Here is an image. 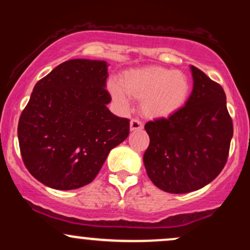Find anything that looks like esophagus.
<instances>
[{
    "label": "esophagus",
    "mask_w": 250,
    "mask_h": 250,
    "mask_svg": "<svg viewBox=\"0 0 250 250\" xmlns=\"http://www.w3.org/2000/svg\"><path fill=\"white\" fill-rule=\"evenodd\" d=\"M143 128V125L141 121H139V120L134 119L130 121V130L131 131H136V130H141Z\"/></svg>",
    "instance_id": "obj_1"
}]
</instances>
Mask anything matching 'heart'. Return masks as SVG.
Returning a JSON list of instances; mask_svg holds the SVG:
<instances>
[{
  "mask_svg": "<svg viewBox=\"0 0 250 250\" xmlns=\"http://www.w3.org/2000/svg\"><path fill=\"white\" fill-rule=\"evenodd\" d=\"M109 91L120 108L129 107V95L141 100L140 108L143 115L163 119L185 105L190 93V81L181 70L146 67L125 71L120 83L110 82Z\"/></svg>",
  "mask_w": 250,
  "mask_h": 250,
  "instance_id": "1",
  "label": "heart"
}]
</instances>
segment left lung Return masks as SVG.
I'll return each mask as SVG.
<instances>
[{
    "label": "left lung",
    "mask_w": 250,
    "mask_h": 250,
    "mask_svg": "<svg viewBox=\"0 0 250 250\" xmlns=\"http://www.w3.org/2000/svg\"><path fill=\"white\" fill-rule=\"evenodd\" d=\"M193 91L185 107L167 119L146 123L149 147L143 163L157 188L171 194L201 189L227 162L233 121L222 87L190 65Z\"/></svg>",
    "instance_id": "1"
}]
</instances>
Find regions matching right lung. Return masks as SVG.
<instances>
[{"instance_id": "1", "label": "right lung", "mask_w": 250, "mask_h": 250, "mask_svg": "<svg viewBox=\"0 0 250 250\" xmlns=\"http://www.w3.org/2000/svg\"><path fill=\"white\" fill-rule=\"evenodd\" d=\"M108 65L69 60L34 87L17 135L25 167L47 187L71 190L90 183L128 137L129 120L107 107Z\"/></svg>"}]
</instances>
